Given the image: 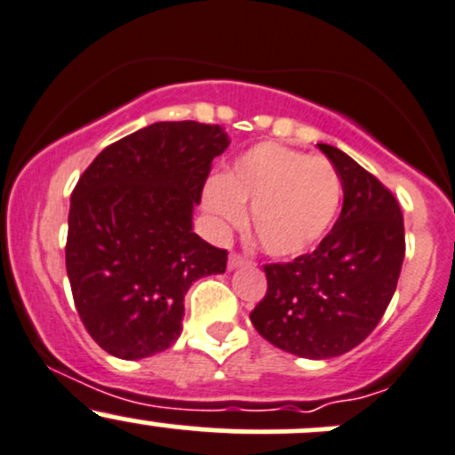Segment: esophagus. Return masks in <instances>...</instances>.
I'll return each instance as SVG.
<instances>
[{
    "instance_id": "1",
    "label": "esophagus",
    "mask_w": 455,
    "mask_h": 455,
    "mask_svg": "<svg viewBox=\"0 0 455 455\" xmlns=\"http://www.w3.org/2000/svg\"><path fill=\"white\" fill-rule=\"evenodd\" d=\"M253 261L249 257L240 255V253H231L228 255V268H240V266H251Z\"/></svg>"
}]
</instances>
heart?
Segmentation results:
<instances>
[{
	"mask_svg": "<svg viewBox=\"0 0 455 455\" xmlns=\"http://www.w3.org/2000/svg\"><path fill=\"white\" fill-rule=\"evenodd\" d=\"M341 196V176L328 158L277 142H259L222 178L209 182L204 206L222 228L240 227L242 206H251L261 249L275 257H295L313 249L328 233Z\"/></svg>",
	"mask_w": 455,
	"mask_h": 455,
	"instance_id": "heart-1",
	"label": "heart"
}]
</instances>
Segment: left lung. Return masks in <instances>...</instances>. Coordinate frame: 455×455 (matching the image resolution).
<instances>
[{"label": "left lung", "instance_id": "left-lung-1", "mask_svg": "<svg viewBox=\"0 0 455 455\" xmlns=\"http://www.w3.org/2000/svg\"><path fill=\"white\" fill-rule=\"evenodd\" d=\"M316 147L341 176V215L313 253L264 266L268 288L251 321L279 350L332 359L359 346L387 310L405 257V227L379 178L337 147Z\"/></svg>", "mask_w": 455, "mask_h": 455}]
</instances>
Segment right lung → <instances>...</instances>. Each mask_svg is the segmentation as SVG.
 Here are the masks:
<instances>
[{
  "label": "right lung",
  "instance_id": "1",
  "mask_svg": "<svg viewBox=\"0 0 455 455\" xmlns=\"http://www.w3.org/2000/svg\"><path fill=\"white\" fill-rule=\"evenodd\" d=\"M220 125L154 123L105 147L72 191L66 268L90 337L118 359L163 352L182 332L196 279L227 270V251L191 227Z\"/></svg>",
  "mask_w": 455,
  "mask_h": 455
}]
</instances>
